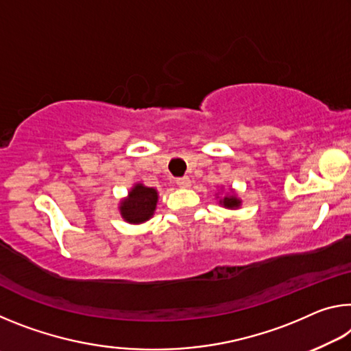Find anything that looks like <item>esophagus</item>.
Returning a JSON list of instances; mask_svg holds the SVG:
<instances>
[{
  "label": "esophagus",
  "instance_id": "1",
  "mask_svg": "<svg viewBox=\"0 0 351 351\" xmlns=\"http://www.w3.org/2000/svg\"><path fill=\"white\" fill-rule=\"evenodd\" d=\"M176 186H178V187H189V186H191V180H189L187 176L178 178V180H176Z\"/></svg>",
  "mask_w": 351,
  "mask_h": 351
}]
</instances>
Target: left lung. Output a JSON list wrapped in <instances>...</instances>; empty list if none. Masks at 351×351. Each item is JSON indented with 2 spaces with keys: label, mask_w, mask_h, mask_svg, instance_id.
Listing matches in <instances>:
<instances>
[{
  "label": "left lung",
  "mask_w": 351,
  "mask_h": 351,
  "mask_svg": "<svg viewBox=\"0 0 351 351\" xmlns=\"http://www.w3.org/2000/svg\"><path fill=\"white\" fill-rule=\"evenodd\" d=\"M241 203L242 202L236 195H226L220 199V204H223L228 209H237Z\"/></svg>",
  "instance_id": "8db88e82"
}]
</instances>
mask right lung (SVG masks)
<instances>
[{
  "label": "right lung",
  "mask_w": 351,
  "mask_h": 351,
  "mask_svg": "<svg viewBox=\"0 0 351 351\" xmlns=\"http://www.w3.org/2000/svg\"><path fill=\"white\" fill-rule=\"evenodd\" d=\"M158 191L143 184H136L120 203V214L128 223H143L149 220L156 210Z\"/></svg>",
  "instance_id": "right-lung-1"
}]
</instances>
